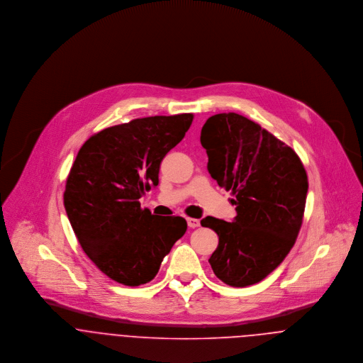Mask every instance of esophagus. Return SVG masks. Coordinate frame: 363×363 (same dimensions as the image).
I'll return each instance as SVG.
<instances>
[{
	"mask_svg": "<svg viewBox=\"0 0 363 363\" xmlns=\"http://www.w3.org/2000/svg\"><path fill=\"white\" fill-rule=\"evenodd\" d=\"M187 225L189 228H199L200 226V219H196V218H187Z\"/></svg>",
	"mask_w": 363,
	"mask_h": 363,
	"instance_id": "esophagus-1",
	"label": "esophagus"
}]
</instances>
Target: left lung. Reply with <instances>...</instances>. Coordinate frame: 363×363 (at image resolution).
<instances>
[{
    "instance_id": "left-lung-1",
    "label": "left lung",
    "mask_w": 363,
    "mask_h": 363,
    "mask_svg": "<svg viewBox=\"0 0 363 363\" xmlns=\"http://www.w3.org/2000/svg\"><path fill=\"white\" fill-rule=\"evenodd\" d=\"M200 141L211 177L232 190L238 212L232 222L201 220L219 238L208 261L230 286L257 284L295 245L309 189L306 170L291 147L236 113L211 116Z\"/></svg>"
}]
</instances>
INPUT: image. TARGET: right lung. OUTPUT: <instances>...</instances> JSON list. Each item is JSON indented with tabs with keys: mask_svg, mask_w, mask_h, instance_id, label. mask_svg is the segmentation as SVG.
Here are the masks:
<instances>
[{
	"mask_svg": "<svg viewBox=\"0 0 363 363\" xmlns=\"http://www.w3.org/2000/svg\"><path fill=\"white\" fill-rule=\"evenodd\" d=\"M193 114L154 116L104 128L79 150L64 207L86 256L116 282L138 286L186 233L182 216H157L140 199L159 183L166 154L186 135Z\"/></svg>",
	"mask_w": 363,
	"mask_h": 363,
	"instance_id": "right-lung-1",
	"label": "right lung"
}]
</instances>
